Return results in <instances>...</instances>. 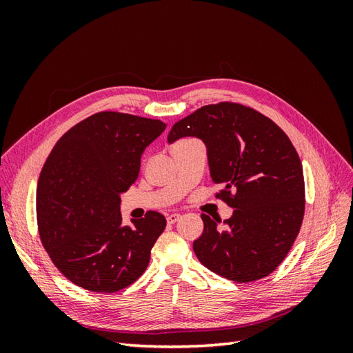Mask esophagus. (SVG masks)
<instances>
[{
  "label": "esophagus",
  "instance_id": "34e87169",
  "mask_svg": "<svg viewBox=\"0 0 353 353\" xmlns=\"http://www.w3.org/2000/svg\"><path fill=\"white\" fill-rule=\"evenodd\" d=\"M179 219V213H170V215L166 216L168 223H175Z\"/></svg>",
  "mask_w": 353,
  "mask_h": 353
}]
</instances>
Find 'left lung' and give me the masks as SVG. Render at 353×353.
I'll return each mask as SVG.
<instances>
[{"instance_id":"obj_1","label":"left lung","mask_w":353,"mask_h":353,"mask_svg":"<svg viewBox=\"0 0 353 353\" xmlns=\"http://www.w3.org/2000/svg\"><path fill=\"white\" fill-rule=\"evenodd\" d=\"M196 137L208 148L210 178L234 208L221 221L203 213L201 236L193 243L208 270L250 283L270 275L287 256L305 213V181L292 141L270 117L237 103H218L176 122L168 143Z\"/></svg>"}]
</instances>
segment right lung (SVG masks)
<instances>
[{
	"label": "right lung",
	"mask_w": 353,
	"mask_h": 353,
	"mask_svg": "<svg viewBox=\"0 0 353 353\" xmlns=\"http://www.w3.org/2000/svg\"><path fill=\"white\" fill-rule=\"evenodd\" d=\"M157 119L100 112L52 147L37 188L42 244L57 270L85 290L113 293L137 281L166 227L148 210L122 225L121 194L140 174L147 145L165 131Z\"/></svg>",
	"instance_id": "right-lung-1"
}]
</instances>
